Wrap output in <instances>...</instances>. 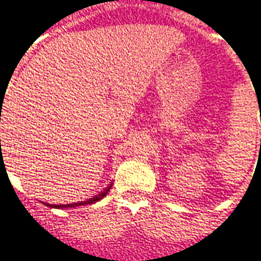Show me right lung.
<instances>
[{
	"label": "right lung",
	"mask_w": 261,
	"mask_h": 261,
	"mask_svg": "<svg viewBox=\"0 0 261 261\" xmlns=\"http://www.w3.org/2000/svg\"><path fill=\"white\" fill-rule=\"evenodd\" d=\"M0 141H1V140H0ZM110 189H112V185H110V186H109L108 189L105 190V192H102L100 194H97V196H95L93 198H91V200H88V201L74 202V204H60V205H59V204H57V205H56V204H47V202H44V204H46V205H47V207H50V208H60V210H64V208L80 207V205H86V204H93V202L100 201L103 197H106V194H108Z\"/></svg>",
	"instance_id": "right-lung-1"
}]
</instances>
